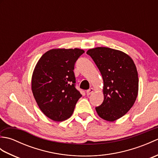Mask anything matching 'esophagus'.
<instances>
[{"label":"esophagus","mask_w":158,"mask_h":158,"mask_svg":"<svg viewBox=\"0 0 158 158\" xmlns=\"http://www.w3.org/2000/svg\"><path fill=\"white\" fill-rule=\"evenodd\" d=\"M94 89L93 88H89V89H88L86 91V93H87V95H90L91 94H92L93 92H94Z\"/></svg>","instance_id":"1"}]
</instances>
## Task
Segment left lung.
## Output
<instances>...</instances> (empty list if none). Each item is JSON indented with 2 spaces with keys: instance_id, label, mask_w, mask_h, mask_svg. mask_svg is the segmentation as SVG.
<instances>
[{
  "instance_id": "8db88e82",
  "label": "left lung",
  "mask_w": 158,
  "mask_h": 158,
  "mask_svg": "<svg viewBox=\"0 0 158 158\" xmlns=\"http://www.w3.org/2000/svg\"><path fill=\"white\" fill-rule=\"evenodd\" d=\"M101 73L104 100L96 107L100 117L114 122L129 111L139 92L136 67L131 57L119 50L105 47L88 49Z\"/></svg>"
}]
</instances>
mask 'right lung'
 Segmentation results:
<instances>
[{
	"instance_id": "right-lung-1",
	"label": "right lung",
	"mask_w": 158,
	"mask_h": 158,
	"mask_svg": "<svg viewBox=\"0 0 158 158\" xmlns=\"http://www.w3.org/2000/svg\"><path fill=\"white\" fill-rule=\"evenodd\" d=\"M81 49H52L36 63L31 80L36 103L49 119L62 122L72 115L82 95L75 87L74 66L84 53Z\"/></svg>"
}]
</instances>
